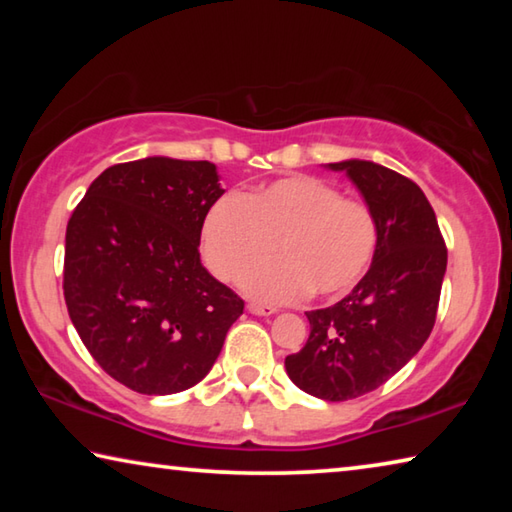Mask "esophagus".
<instances>
[{"label":"esophagus","mask_w":512,"mask_h":512,"mask_svg":"<svg viewBox=\"0 0 512 512\" xmlns=\"http://www.w3.org/2000/svg\"><path fill=\"white\" fill-rule=\"evenodd\" d=\"M248 311L255 316H271L277 309L271 305H262V302H248Z\"/></svg>","instance_id":"esophagus-1"}]
</instances>
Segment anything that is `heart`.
Listing matches in <instances>:
<instances>
[{"label":"heart","mask_w":512,"mask_h":512,"mask_svg":"<svg viewBox=\"0 0 512 512\" xmlns=\"http://www.w3.org/2000/svg\"><path fill=\"white\" fill-rule=\"evenodd\" d=\"M379 225L368 203L314 176L275 180L223 196L205 214L201 253L223 282H237L277 247L283 259L249 274L244 289L271 302L350 293L370 271Z\"/></svg>","instance_id":"heart-1"}]
</instances>
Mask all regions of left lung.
Here are the masks:
<instances>
[{"label": "left lung", "instance_id": "8db88e82", "mask_svg": "<svg viewBox=\"0 0 512 512\" xmlns=\"http://www.w3.org/2000/svg\"><path fill=\"white\" fill-rule=\"evenodd\" d=\"M329 169L348 173L375 212L377 253L350 296L307 311L309 339L284 366L305 393L345 402L386 384L429 339L447 248L436 212L413 180L368 160Z\"/></svg>", "mask_w": 512, "mask_h": 512}]
</instances>
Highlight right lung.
I'll use <instances>...</instances> for the list:
<instances>
[{
	"instance_id": "obj_1",
	"label": "right lung",
	"mask_w": 512,
	"mask_h": 512,
	"mask_svg": "<svg viewBox=\"0 0 512 512\" xmlns=\"http://www.w3.org/2000/svg\"><path fill=\"white\" fill-rule=\"evenodd\" d=\"M221 194L212 162L144 158L108 167L69 216V318L94 361L135 393L198 384L244 314L198 253Z\"/></svg>"
}]
</instances>
